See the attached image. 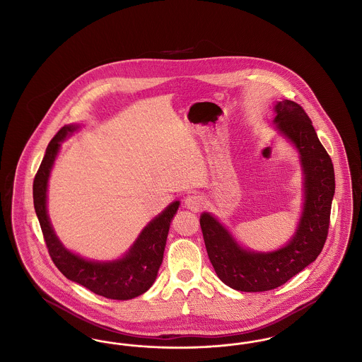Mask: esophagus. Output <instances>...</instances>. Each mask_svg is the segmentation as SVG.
Returning <instances> with one entry per match:
<instances>
[{"label": "esophagus", "mask_w": 362, "mask_h": 362, "mask_svg": "<svg viewBox=\"0 0 362 362\" xmlns=\"http://www.w3.org/2000/svg\"><path fill=\"white\" fill-rule=\"evenodd\" d=\"M185 205L191 211H199L202 207L205 206V198L202 197V194L191 192L185 198Z\"/></svg>", "instance_id": "esophagus-1"}]
</instances>
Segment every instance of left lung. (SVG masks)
<instances>
[{
    "label": "left lung",
    "instance_id": "left-lung-1",
    "mask_svg": "<svg viewBox=\"0 0 362 362\" xmlns=\"http://www.w3.org/2000/svg\"><path fill=\"white\" fill-rule=\"evenodd\" d=\"M274 123L300 153L305 202L289 243L274 252H252L240 247L211 214L199 218L207 255L218 278L240 292H266L288 282L310 264L327 240L335 192L334 165L304 108L292 100L278 102Z\"/></svg>",
    "mask_w": 362,
    "mask_h": 362
}]
</instances>
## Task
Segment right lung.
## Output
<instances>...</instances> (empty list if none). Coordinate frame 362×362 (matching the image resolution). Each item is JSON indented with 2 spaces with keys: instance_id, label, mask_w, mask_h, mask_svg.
<instances>
[{
  "instance_id": "obj_1",
  "label": "right lung",
  "mask_w": 362,
  "mask_h": 362,
  "mask_svg": "<svg viewBox=\"0 0 362 362\" xmlns=\"http://www.w3.org/2000/svg\"><path fill=\"white\" fill-rule=\"evenodd\" d=\"M77 127V124L64 126L50 141L35 175L33 187L35 211L52 260L64 276L107 298L130 300L146 292L155 282L163 262L170 225L179 209V201L173 202L144 228L133 247L122 259L114 262H92L70 252L52 230L46 209V192L61 142Z\"/></svg>"
}]
</instances>
